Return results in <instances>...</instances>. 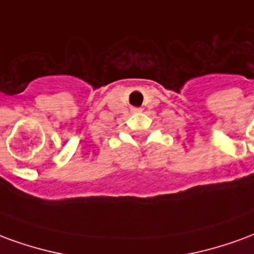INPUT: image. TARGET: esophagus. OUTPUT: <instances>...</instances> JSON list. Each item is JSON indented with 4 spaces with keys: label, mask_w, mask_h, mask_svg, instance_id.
Instances as JSON below:
<instances>
[{
    "label": "esophagus",
    "mask_w": 254,
    "mask_h": 254,
    "mask_svg": "<svg viewBox=\"0 0 254 254\" xmlns=\"http://www.w3.org/2000/svg\"><path fill=\"white\" fill-rule=\"evenodd\" d=\"M141 110H143V109H140V107H133V109H132L133 113H140Z\"/></svg>",
    "instance_id": "obj_1"
}]
</instances>
